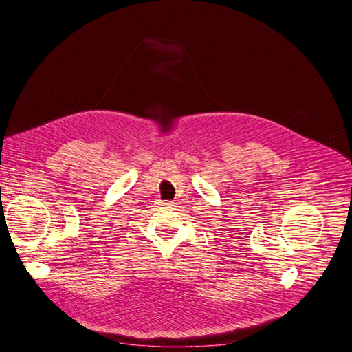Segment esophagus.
Instances as JSON below:
<instances>
[{
  "label": "esophagus",
  "instance_id": "34e87169",
  "mask_svg": "<svg viewBox=\"0 0 352 352\" xmlns=\"http://www.w3.org/2000/svg\"><path fill=\"white\" fill-rule=\"evenodd\" d=\"M175 204H177V202H174V201H168V202H165V206H166V207H175Z\"/></svg>",
  "mask_w": 352,
  "mask_h": 352
}]
</instances>
